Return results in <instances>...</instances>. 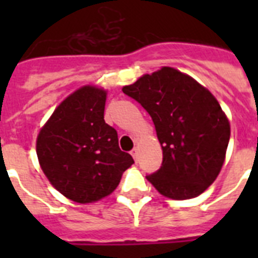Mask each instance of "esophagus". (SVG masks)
Wrapping results in <instances>:
<instances>
[{
    "label": "esophagus",
    "mask_w": 258,
    "mask_h": 258,
    "mask_svg": "<svg viewBox=\"0 0 258 258\" xmlns=\"http://www.w3.org/2000/svg\"><path fill=\"white\" fill-rule=\"evenodd\" d=\"M131 155H133L134 159L137 161V159H138V150H137V149H134L133 151H131Z\"/></svg>",
    "instance_id": "34e87169"
}]
</instances>
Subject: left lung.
<instances>
[{"label": "left lung", "instance_id": "left-lung-1", "mask_svg": "<svg viewBox=\"0 0 258 258\" xmlns=\"http://www.w3.org/2000/svg\"><path fill=\"white\" fill-rule=\"evenodd\" d=\"M121 91L153 119L163 161L147 180L171 200H190L217 179L226 157L230 123L220 103L191 76L162 67Z\"/></svg>", "mask_w": 258, "mask_h": 258}]
</instances>
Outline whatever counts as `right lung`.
Listing matches in <instances>:
<instances>
[{
    "label": "right lung",
    "instance_id": "1",
    "mask_svg": "<svg viewBox=\"0 0 258 258\" xmlns=\"http://www.w3.org/2000/svg\"><path fill=\"white\" fill-rule=\"evenodd\" d=\"M107 91L83 86L67 96L40 128L38 163L58 192L78 204L108 197L134 163L104 121Z\"/></svg>",
    "mask_w": 258,
    "mask_h": 258
}]
</instances>
